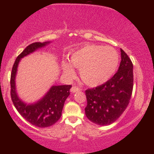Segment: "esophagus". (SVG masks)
Returning <instances> with one entry per match:
<instances>
[{
  "label": "esophagus",
  "mask_w": 154,
  "mask_h": 154,
  "mask_svg": "<svg viewBox=\"0 0 154 154\" xmlns=\"http://www.w3.org/2000/svg\"><path fill=\"white\" fill-rule=\"evenodd\" d=\"M80 91V88L77 87V86H73V87H72L71 90H70V91L72 92V93H76V92H78Z\"/></svg>",
  "instance_id": "obj_1"
}]
</instances>
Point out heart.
Listing matches in <instances>:
<instances>
[{
	"label": "heart",
	"mask_w": 154,
	"mask_h": 154,
	"mask_svg": "<svg viewBox=\"0 0 154 154\" xmlns=\"http://www.w3.org/2000/svg\"><path fill=\"white\" fill-rule=\"evenodd\" d=\"M119 55L114 48L88 44L72 53L69 61H61L65 75L73 77V66L79 69L81 79L85 85L96 87L106 82L115 73Z\"/></svg>",
	"instance_id": "obj_1"
}]
</instances>
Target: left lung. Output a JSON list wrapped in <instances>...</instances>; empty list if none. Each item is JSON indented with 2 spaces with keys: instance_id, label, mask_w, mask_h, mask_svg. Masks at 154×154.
Listing matches in <instances>:
<instances>
[{
  "instance_id": "left-lung-1",
  "label": "left lung",
  "mask_w": 154,
  "mask_h": 154,
  "mask_svg": "<svg viewBox=\"0 0 154 154\" xmlns=\"http://www.w3.org/2000/svg\"><path fill=\"white\" fill-rule=\"evenodd\" d=\"M116 73L106 82L85 91L86 116L92 122L105 126L122 114L130 103L133 88V65L122 49Z\"/></svg>"
}]
</instances>
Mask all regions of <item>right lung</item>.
<instances>
[{
  "instance_id": "add662e5",
  "label": "right lung",
  "mask_w": 154,
  "mask_h": 154,
  "mask_svg": "<svg viewBox=\"0 0 154 154\" xmlns=\"http://www.w3.org/2000/svg\"><path fill=\"white\" fill-rule=\"evenodd\" d=\"M51 42L34 43L28 45L17 56L11 75V97L19 114L32 125L38 128H48L60 119L65 100L69 95L72 85H54L42 98L33 103L27 104L19 98L16 90V75L20 60Z\"/></svg>"
}]
</instances>
